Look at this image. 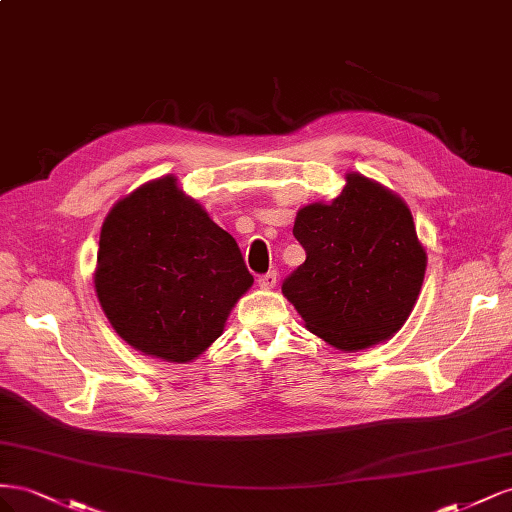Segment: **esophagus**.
<instances>
[{"mask_svg":"<svg viewBox=\"0 0 512 512\" xmlns=\"http://www.w3.org/2000/svg\"><path fill=\"white\" fill-rule=\"evenodd\" d=\"M276 281H279V276H276L274 270H272V272H266V274H261L259 279H257V283H259L261 289H274V287H276Z\"/></svg>","mask_w":512,"mask_h":512,"instance_id":"34e87169","label":"esophagus"}]
</instances>
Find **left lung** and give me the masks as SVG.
Segmentation results:
<instances>
[{
    "instance_id": "left-lung-1",
    "label": "left lung",
    "mask_w": 512,
    "mask_h": 512,
    "mask_svg": "<svg viewBox=\"0 0 512 512\" xmlns=\"http://www.w3.org/2000/svg\"><path fill=\"white\" fill-rule=\"evenodd\" d=\"M294 236L306 259L283 281L306 328L356 352L386 341L410 317L427 255L405 203L360 173H349L332 203L298 212Z\"/></svg>"
}]
</instances>
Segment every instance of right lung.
<instances>
[{
	"label": "right lung",
	"instance_id": "add662e5",
	"mask_svg": "<svg viewBox=\"0 0 512 512\" xmlns=\"http://www.w3.org/2000/svg\"><path fill=\"white\" fill-rule=\"evenodd\" d=\"M94 285L126 343L188 362L221 337L253 274L238 242L167 175L115 203L105 218Z\"/></svg>",
	"mask_w": 512,
	"mask_h": 512
}]
</instances>
